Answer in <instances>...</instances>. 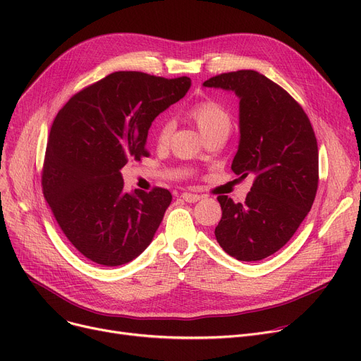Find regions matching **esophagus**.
<instances>
[{
    "label": "esophagus",
    "instance_id": "esophagus-1",
    "mask_svg": "<svg viewBox=\"0 0 361 361\" xmlns=\"http://www.w3.org/2000/svg\"><path fill=\"white\" fill-rule=\"evenodd\" d=\"M181 197H183V200H185L187 203H196V202H199V200L202 199V196L193 195V193H183Z\"/></svg>",
    "mask_w": 361,
    "mask_h": 361
}]
</instances>
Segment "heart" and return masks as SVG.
<instances>
[{
  "mask_svg": "<svg viewBox=\"0 0 361 361\" xmlns=\"http://www.w3.org/2000/svg\"><path fill=\"white\" fill-rule=\"evenodd\" d=\"M187 117L196 124V127L199 128V131L202 133V136L204 139L218 135V133H225V135H228L231 130V117L228 111L215 101H203L193 105L187 111ZM169 135H171V123L168 120L159 121L157 140L161 145L166 143Z\"/></svg>",
  "mask_w": 361,
  "mask_h": 361,
  "instance_id": "b5f03b06",
  "label": "heart"
}]
</instances>
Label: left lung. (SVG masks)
Returning a JSON list of instances; mask_svg holds the SVG:
<instances>
[{
  "label": "left lung",
  "instance_id": "left-lung-1",
  "mask_svg": "<svg viewBox=\"0 0 361 361\" xmlns=\"http://www.w3.org/2000/svg\"><path fill=\"white\" fill-rule=\"evenodd\" d=\"M203 86L238 98L240 140L231 169L255 177L244 203L218 197L216 241L237 260H262L288 243L312 209L319 178L314 131L290 94L255 70L224 73Z\"/></svg>",
  "mask_w": 361,
  "mask_h": 361
}]
</instances>
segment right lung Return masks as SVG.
<instances>
[{"label":"right lung","instance_id":"1","mask_svg":"<svg viewBox=\"0 0 361 361\" xmlns=\"http://www.w3.org/2000/svg\"><path fill=\"white\" fill-rule=\"evenodd\" d=\"M190 86L188 78L116 71L74 94L56 114L44 196L66 237L89 260L120 267L154 240L173 196L159 187L126 192L121 169L147 155L152 123Z\"/></svg>","mask_w":361,"mask_h":361}]
</instances>
